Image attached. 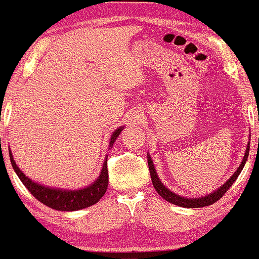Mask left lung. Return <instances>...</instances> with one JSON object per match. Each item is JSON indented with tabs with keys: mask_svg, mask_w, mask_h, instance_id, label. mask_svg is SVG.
I'll return each instance as SVG.
<instances>
[{
	"mask_svg": "<svg viewBox=\"0 0 259 259\" xmlns=\"http://www.w3.org/2000/svg\"><path fill=\"white\" fill-rule=\"evenodd\" d=\"M248 151H249V146H247V148H246V152H245V156H243V158H242L241 164H240V167L236 169V171L233 174V177L229 178L227 183L223 184V185L219 187L218 190H215V191H213L212 194H209L207 196H202V197H197V198H187V197H183V196L174 194V192L170 191L168 187H165L164 185H163L162 181L159 180L156 169H154L152 158H151V157L147 154V162H148V169H150V174H151V180H152L154 189H156V191L158 192L159 196H162L165 201L170 202V203L177 204V206H180L184 208H200V207L209 206V204H213L214 202L221 200L223 196H224L225 192H227L228 190L230 189V186L235 183V180L237 179V177H239L243 167H245V163H246V160H247V157H248Z\"/></svg>",
	"mask_w": 259,
	"mask_h": 259,
	"instance_id": "left-lung-1",
	"label": "left lung"
}]
</instances>
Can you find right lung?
<instances>
[{
  "mask_svg": "<svg viewBox=\"0 0 259 259\" xmlns=\"http://www.w3.org/2000/svg\"><path fill=\"white\" fill-rule=\"evenodd\" d=\"M123 130V126L115 130L112 134L111 141H109V147L113 146L114 141L117 140L119 134ZM10 158L12 167L16 171L18 178L22 180L26 189L30 191V194L34 196L36 200L41 203L46 204L47 207L53 208L56 210H62V212H72V210L82 209V208L90 207L92 204L97 203L101 200L103 195L106 194L107 186H108V169H107V158L103 163L102 170H101L100 177L97 178L91 185L80 190H62L55 189V187L45 186L41 184L35 183L18 168L13 159V154L10 150Z\"/></svg>",
  "mask_w": 259,
  "mask_h": 259,
  "instance_id": "add662e5",
  "label": "right lung"
}]
</instances>
